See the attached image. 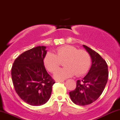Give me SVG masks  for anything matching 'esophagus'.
<instances>
[{"label":"esophagus","mask_w":120,"mask_h":120,"mask_svg":"<svg viewBox=\"0 0 120 120\" xmlns=\"http://www.w3.org/2000/svg\"><path fill=\"white\" fill-rule=\"evenodd\" d=\"M64 81V80H56V82H63Z\"/></svg>","instance_id":"1"}]
</instances>
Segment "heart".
<instances>
[{"instance_id": "b5f03b06", "label": "heart", "mask_w": 120, "mask_h": 120, "mask_svg": "<svg viewBox=\"0 0 120 120\" xmlns=\"http://www.w3.org/2000/svg\"><path fill=\"white\" fill-rule=\"evenodd\" d=\"M65 67L59 69L55 73L56 79H64L75 74L80 76L88 69L90 63V57L87 51L84 49L78 50L71 45H65L56 49L55 55L48 52L44 58L46 68L54 73L63 61Z\"/></svg>"}]
</instances>
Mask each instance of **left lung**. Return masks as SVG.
I'll return each mask as SVG.
<instances>
[{
	"label": "left lung",
	"instance_id": "1",
	"mask_svg": "<svg viewBox=\"0 0 120 120\" xmlns=\"http://www.w3.org/2000/svg\"><path fill=\"white\" fill-rule=\"evenodd\" d=\"M92 59V65L88 73L82 80L76 82V86L69 92L70 98L79 106L90 105L101 95L109 77L106 61L98 54L86 45H83Z\"/></svg>",
	"mask_w": 120,
	"mask_h": 120
}]
</instances>
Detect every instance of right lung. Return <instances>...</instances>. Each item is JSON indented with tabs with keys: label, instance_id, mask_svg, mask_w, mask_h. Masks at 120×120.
I'll list each match as a JSON object with an SVG mask.
<instances>
[{
	"label": "right lung",
	"instance_id": "add662e5",
	"mask_svg": "<svg viewBox=\"0 0 120 120\" xmlns=\"http://www.w3.org/2000/svg\"><path fill=\"white\" fill-rule=\"evenodd\" d=\"M45 46H37L24 52L15 59L11 75L15 92L31 106L44 105L51 94L55 80L48 74L44 60Z\"/></svg>",
	"mask_w": 120,
	"mask_h": 120
}]
</instances>
